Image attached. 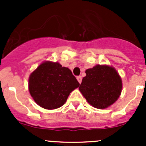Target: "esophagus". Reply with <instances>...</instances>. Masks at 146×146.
<instances>
[{
  "instance_id": "34e87169",
  "label": "esophagus",
  "mask_w": 146,
  "mask_h": 146,
  "mask_svg": "<svg viewBox=\"0 0 146 146\" xmlns=\"http://www.w3.org/2000/svg\"><path fill=\"white\" fill-rule=\"evenodd\" d=\"M77 80H78L80 84L81 82H82V77L81 76H78V77H77Z\"/></svg>"
}]
</instances>
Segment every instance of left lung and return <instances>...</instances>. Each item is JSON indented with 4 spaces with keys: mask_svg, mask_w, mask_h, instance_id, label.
<instances>
[{
    "mask_svg": "<svg viewBox=\"0 0 146 146\" xmlns=\"http://www.w3.org/2000/svg\"><path fill=\"white\" fill-rule=\"evenodd\" d=\"M79 90L89 104L104 109L117 101L122 90V80L117 71L108 65H96L86 71Z\"/></svg>",
    "mask_w": 146,
    "mask_h": 146,
    "instance_id": "1",
    "label": "left lung"
}]
</instances>
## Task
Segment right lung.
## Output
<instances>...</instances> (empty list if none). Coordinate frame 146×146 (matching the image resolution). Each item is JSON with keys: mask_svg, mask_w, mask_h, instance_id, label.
Masks as SVG:
<instances>
[{"mask_svg": "<svg viewBox=\"0 0 146 146\" xmlns=\"http://www.w3.org/2000/svg\"><path fill=\"white\" fill-rule=\"evenodd\" d=\"M28 89L35 102L47 110L63 106L80 83L72 72L58 62L44 61L32 72Z\"/></svg>", "mask_w": 146, "mask_h": 146, "instance_id": "obj_1", "label": "right lung"}]
</instances>
